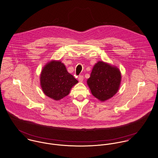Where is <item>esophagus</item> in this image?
<instances>
[{"mask_svg":"<svg viewBox=\"0 0 158 158\" xmlns=\"http://www.w3.org/2000/svg\"><path fill=\"white\" fill-rule=\"evenodd\" d=\"M78 80H79V82H82L84 81V76H82V75L79 76V77H78Z\"/></svg>","mask_w":158,"mask_h":158,"instance_id":"1","label":"esophagus"}]
</instances>
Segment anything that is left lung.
<instances>
[{
	"instance_id": "obj_1",
	"label": "left lung",
	"mask_w": 158,
	"mask_h": 158,
	"mask_svg": "<svg viewBox=\"0 0 158 158\" xmlns=\"http://www.w3.org/2000/svg\"><path fill=\"white\" fill-rule=\"evenodd\" d=\"M121 82L119 69L103 61L95 64L87 81L91 94L101 102L114 96L120 88Z\"/></svg>"
}]
</instances>
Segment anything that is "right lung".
<instances>
[{"mask_svg": "<svg viewBox=\"0 0 158 158\" xmlns=\"http://www.w3.org/2000/svg\"><path fill=\"white\" fill-rule=\"evenodd\" d=\"M40 84L44 93L55 101L67 96L78 81L70 74L60 60H52L42 68Z\"/></svg>", "mask_w": 158, "mask_h": 158, "instance_id": "right-lung-1", "label": "right lung"}]
</instances>
